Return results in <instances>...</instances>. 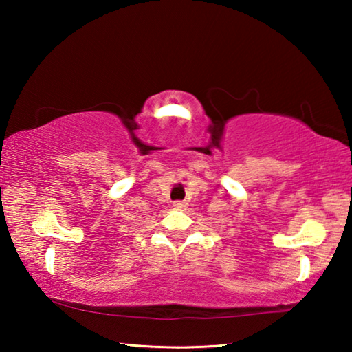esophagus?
I'll list each match as a JSON object with an SVG mask.
<instances>
[{
    "instance_id": "34e87169",
    "label": "esophagus",
    "mask_w": 352,
    "mask_h": 352,
    "mask_svg": "<svg viewBox=\"0 0 352 352\" xmlns=\"http://www.w3.org/2000/svg\"><path fill=\"white\" fill-rule=\"evenodd\" d=\"M186 206H188V204H184V201H175V204H174L175 210H184Z\"/></svg>"
}]
</instances>
